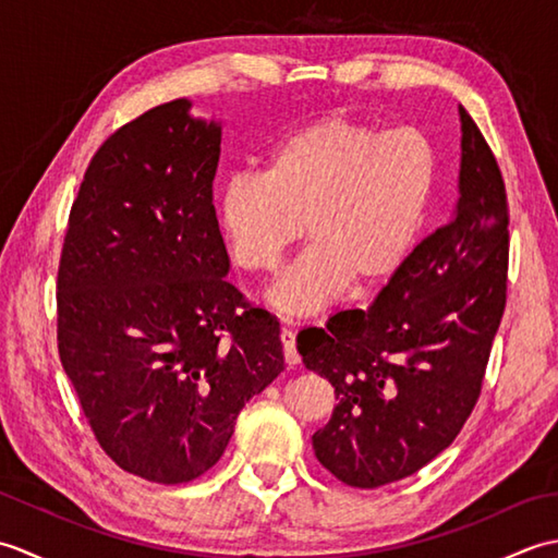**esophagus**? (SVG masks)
I'll list each match as a JSON object with an SVG mask.
<instances>
[{
  "mask_svg": "<svg viewBox=\"0 0 558 558\" xmlns=\"http://www.w3.org/2000/svg\"><path fill=\"white\" fill-rule=\"evenodd\" d=\"M280 342H282V357H286V364L288 366L300 364V352H298V345H294V333L290 328L280 330Z\"/></svg>",
  "mask_w": 558,
  "mask_h": 558,
  "instance_id": "obj_1",
  "label": "esophagus"
}]
</instances>
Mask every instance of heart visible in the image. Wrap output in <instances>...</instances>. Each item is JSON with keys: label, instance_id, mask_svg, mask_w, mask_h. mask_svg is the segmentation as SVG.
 Returning <instances> with one entry per match:
<instances>
[{"label": "heart", "instance_id": "obj_1", "mask_svg": "<svg viewBox=\"0 0 558 558\" xmlns=\"http://www.w3.org/2000/svg\"><path fill=\"white\" fill-rule=\"evenodd\" d=\"M441 182V156L420 129L330 112L280 136L264 170L218 194V225L236 268L270 276L290 246H310L270 292L286 316L324 310L350 282L378 290L417 252Z\"/></svg>", "mask_w": 558, "mask_h": 558}]
</instances>
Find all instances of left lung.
Here are the masks:
<instances>
[{
	"label": "left lung",
	"instance_id": "8db88e82",
	"mask_svg": "<svg viewBox=\"0 0 558 558\" xmlns=\"http://www.w3.org/2000/svg\"><path fill=\"white\" fill-rule=\"evenodd\" d=\"M456 216L420 242L369 310L298 336L306 369L338 405L318 429V462L348 487L376 489L422 470L475 410L506 310L508 196L494 153L460 108Z\"/></svg>",
	"mask_w": 558,
	"mask_h": 558
}]
</instances>
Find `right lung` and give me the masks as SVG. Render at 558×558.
Masks as SVG:
<instances>
[{
  "instance_id": "right-lung-1",
  "label": "right lung",
  "mask_w": 558,
  "mask_h": 558,
  "mask_svg": "<svg viewBox=\"0 0 558 558\" xmlns=\"http://www.w3.org/2000/svg\"><path fill=\"white\" fill-rule=\"evenodd\" d=\"M186 110L158 105L102 141L57 270V350L83 417L117 465L158 484L216 465L282 372L276 316L225 280L220 126Z\"/></svg>"
}]
</instances>
